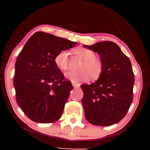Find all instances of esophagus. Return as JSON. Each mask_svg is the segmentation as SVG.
Instances as JSON below:
<instances>
[{
	"instance_id": "obj_1",
	"label": "esophagus",
	"mask_w": 150,
	"mask_h": 150,
	"mask_svg": "<svg viewBox=\"0 0 150 150\" xmlns=\"http://www.w3.org/2000/svg\"><path fill=\"white\" fill-rule=\"evenodd\" d=\"M72 85H73V87H74L75 88H79V87H80L79 85V84H76V83H73Z\"/></svg>"
}]
</instances>
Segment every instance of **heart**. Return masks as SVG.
<instances>
[{
    "instance_id": "1",
    "label": "heart",
    "mask_w": 150,
    "mask_h": 150,
    "mask_svg": "<svg viewBox=\"0 0 150 150\" xmlns=\"http://www.w3.org/2000/svg\"><path fill=\"white\" fill-rule=\"evenodd\" d=\"M73 53L83 60L80 65L81 70L77 71H68L65 73V77L72 83H79L87 81L89 77L96 79L102 74L103 64L101 60L96 58V54L92 50L83 47H79L73 50ZM55 64L60 70L67 69L69 65V56L67 51L62 50L55 55Z\"/></svg>"
}]
</instances>
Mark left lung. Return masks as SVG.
Instances as JSON below:
<instances>
[{"mask_svg": "<svg viewBox=\"0 0 150 150\" xmlns=\"http://www.w3.org/2000/svg\"><path fill=\"white\" fill-rule=\"evenodd\" d=\"M83 46L97 53L103 64L97 81L81 85L85 118L93 125H113L126 116L132 103L134 75L130 60L112 42Z\"/></svg>", "mask_w": 150, "mask_h": 150, "instance_id": "left-lung-1", "label": "left lung"}]
</instances>
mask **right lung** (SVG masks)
<instances>
[{
	"mask_svg": "<svg viewBox=\"0 0 150 150\" xmlns=\"http://www.w3.org/2000/svg\"><path fill=\"white\" fill-rule=\"evenodd\" d=\"M77 43L42 32L33 34L18 55L14 86L18 105L30 120L52 123L62 115L73 86L55 64L60 51Z\"/></svg>",
	"mask_w": 150,
	"mask_h": 150,
	"instance_id": "obj_1",
	"label": "right lung"
}]
</instances>
